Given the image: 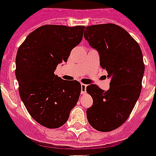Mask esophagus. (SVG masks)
Here are the masks:
<instances>
[{
	"label": "esophagus",
	"instance_id": "34e87169",
	"mask_svg": "<svg viewBox=\"0 0 156 156\" xmlns=\"http://www.w3.org/2000/svg\"><path fill=\"white\" fill-rule=\"evenodd\" d=\"M86 84H81V87H82V90H81V94H86Z\"/></svg>",
	"mask_w": 156,
	"mask_h": 156
}]
</instances>
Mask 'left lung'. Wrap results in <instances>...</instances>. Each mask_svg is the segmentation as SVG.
I'll list each match as a JSON object with an SVG mask.
<instances>
[{
	"label": "left lung",
	"instance_id": "obj_1",
	"mask_svg": "<svg viewBox=\"0 0 156 156\" xmlns=\"http://www.w3.org/2000/svg\"><path fill=\"white\" fill-rule=\"evenodd\" d=\"M84 37L100 55V65L110 78L109 90L96 85L86 87L93 105L86 110L90 125L99 132H111L129 118L138 100L144 73L138 43L114 23L86 27Z\"/></svg>",
	"mask_w": 156,
	"mask_h": 156
}]
</instances>
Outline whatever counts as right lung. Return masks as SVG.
Segmentation results:
<instances>
[{
    "label": "right lung",
    "mask_w": 156,
    "mask_h": 156,
    "mask_svg": "<svg viewBox=\"0 0 156 156\" xmlns=\"http://www.w3.org/2000/svg\"><path fill=\"white\" fill-rule=\"evenodd\" d=\"M84 28L46 24L31 32L18 48L15 73L20 96L31 117L48 129L67 121L80 96V82L63 80L55 70L82 41Z\"/></svg>",
    "instance_id": "add662e5"
}]
</instances>
